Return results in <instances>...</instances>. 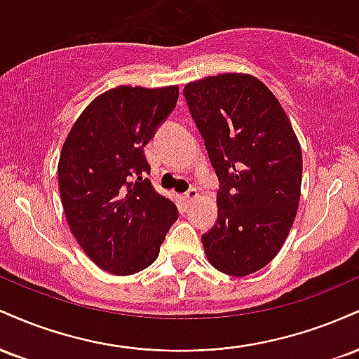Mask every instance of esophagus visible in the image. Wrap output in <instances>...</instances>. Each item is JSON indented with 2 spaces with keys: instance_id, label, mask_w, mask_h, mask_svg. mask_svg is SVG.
Segmentation results:
<instances>
[{
  "instance_id": "obj_1",
  "label": "esophagus",
  "mask_w": 359,
  "mask_h": 359,
  "mask_svg": "<svg viewBox=\"0 0 359 359\" xmlns=\"http://www.w3.org/2000/svg\"><path fill=\"white\" fill-rule=\"evenodd\" d=\"M197 197H199V191H197L196 187H191L187 192L184 194V199L187 201V203H192V201H196Z\"/></svg>"
}]
</instances>
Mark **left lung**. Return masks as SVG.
Wrapping results in <instances>:
<instances>
[{
    "mask_svg": "<svg viewBox=\"0 0 359 359\" xmlns=\"http://www.w3.org/2000/svg\"><path fill=\"white\" fill-rule=\"evenodd\" d=\"M184 96L219 180L205 255L226 275L255 273L277 257L297 214L302 151L294 128L271 90L246 74L191 82Z\"/></svg>",
    "mask_w": 359,
    "mask_h": 359,
    "instance_id": "1",
    "label": "left lung"
}]
</instances>
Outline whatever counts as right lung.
Returning <instances> with one entry per match:
<instances>
[{"instance_id":"obj_1","label":"right lung","mask_w":359,"mask_h":359,"mask_svg":"<svg viewBox=\"0 0 359 359\" xmlns=\"http://www.w3.org/2000/svg\"><path fill=\"white\" fill-rule=\"evenodd\" d=\"M179 88H121L82 111L62 147L59 191L71 231L113 275H133L160 253L177 205L155 192L145 145L175 109Z\"/></svg>"}]
</instances>
